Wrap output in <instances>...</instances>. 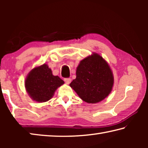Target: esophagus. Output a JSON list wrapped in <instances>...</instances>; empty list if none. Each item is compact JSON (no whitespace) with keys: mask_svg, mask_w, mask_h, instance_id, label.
Listing matches in <instances>:
<instances>
[{"mask_svg":"<svg viewBox=\"0 0 148 148\" xmlns=\"http://www.w3.org/2000/svg\"><path fill=\"white\" fill-rule=\"evenodd\" d=\"M64 80L65 83H66V84H69L71 82V79L70 78V77H66V78H64Z\"/></svg>","mask_w":148,"mask_h":148,"instance_id":"1","label":"esophagus"}]
</instances>
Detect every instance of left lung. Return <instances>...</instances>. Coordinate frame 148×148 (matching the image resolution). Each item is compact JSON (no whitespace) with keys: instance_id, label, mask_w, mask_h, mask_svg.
<instances>
[{"instance_id":"obj_1","label":"left lung","mask_w":148,"mask_h":148,"mask_svg":"<svg viewBox=\"0 0 148 148\" xmlns=\"http://www.w3.org/2000/svg\"><path fill=\"white\" fill-rule=\"evenodd\" d=\"M114 85L109 65L99 55L95 53L80 62L76 78L70 84L78 96L87 103H97L108 95Z\"/></svg>"}]
</instances>
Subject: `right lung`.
<instances>
[{"mask_svg": "<svg viewBox=\"0 0 148 148\" xmlns=\"http://www.w3.org/2000/svg\"><path fill=\"white\" fill-rule=\"evenodd\" d=\"M63 84V80L53 76L51 70L44 64L30 72L25 80V87L32 99L42 102L51 99L57 87Z\"/></svg>", "mask_w": 148, "mask_h": 148, "instance_id": "obj_1", "label": "right lung"}]
</instances>
